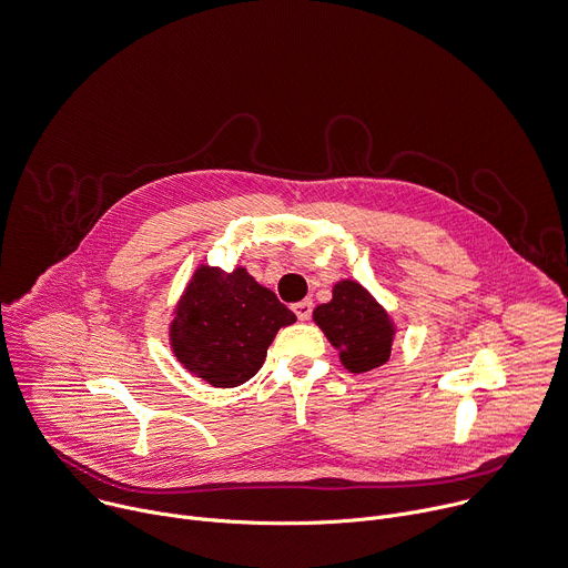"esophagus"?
Returning <instances> with one entry per match:
<instances>
[{
	"instance_id": "esophagus-1",
	"label": "esophagus",
	"mask_w": 568,
	"mask_h": 568,
	"mask_svg": "<svg viewBox=\"0 0 568 568\" xmlns=\"http://www.w3.org/2000/svg\"><path fill=\"white\" fill-rule=\"evenodd\" d=\"M293 311L297 315V320H308L313 313V302L311 300H302L297 304H293Z\"/></svg>"
}]
</instances>
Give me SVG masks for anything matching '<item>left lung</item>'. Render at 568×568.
<instances>
[{"instance_id":"obj_1","label":"left lung","mask_w":568,"mask_h":568,"mask_svg":"<svg viewBox=\"0 0 568 568\" xmlns=\"http://www.w3.org/2000/svg\"><path fill=\"white\" fill-rule=\"evenodd\" d=\"M313 320L352 374L372 372L389 361L394 324L387 311L358 282H337L333 300L320 304L313 311Z\"/></svg>"}]
</instances>
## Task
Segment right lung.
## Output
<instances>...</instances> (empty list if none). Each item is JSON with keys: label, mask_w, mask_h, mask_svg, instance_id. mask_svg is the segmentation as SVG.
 Masks as SVG:
<instances>
[{"label": "right lung", "mask_w": 568, "mask_h": 568, "mask_svg": "<svg viewBox=\"0 0 568 568\" xmlns=\"http://www.w3.org/2000/svg\"><path fill=\"white\" fill-rule=\"evenodd\" d=\"M293 322L295 313L246 268L199 266L174 308L170 345L190 374L237 387L262 369L273 337Z\"/></svg>", "instance_id": "add662e5"}]
</instances>
